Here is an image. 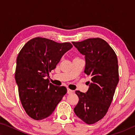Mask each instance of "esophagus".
<instances>
[{
  "instance_id": "1",
  "label": "esophagus",
  "mask_w": 135,
  "mask_h": 135,
  "mask_svg": "<svg viewBox=\"0 0 135 135\" xmlns=\"http://www.w3.org/2000/svg\"><path fill=\"white\" fill-rule=\"evenodd\" d=\"M73 92H74V90H71L70 89H67V93L68 94H71V93H73Z\"/></svg>"
}]
</instances>
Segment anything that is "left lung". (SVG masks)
<instances>
[{
	"mask_svg": "<svg viewBox=\"0 0 135 135\" xmlns=\"http://www.w3.org/2000/svg\"><path fill=\"white\" fill-rule=\"evenodd\" d=\"M80 53L84 55V72L90 78L86 93L76 90L78 104L74 108L77 117L87 124L102 119L108 111L119 81L117 55L104 40L88 38L72 42Z\"/></svg>",
	"mask_w": 135,
	"mask_h": 135,
	"instance_id": "1",
	"label": "left lung"
}]
</instances>
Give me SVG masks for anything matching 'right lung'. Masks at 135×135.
Returning a JSON list of instances; mask_svg holds the SVG:
<instances>
[{
	"label": "right lung",
	"mask_w": 135,
	"mask_h": 135,
	"mask_svg": "<svg viewBox=\"0 0 135 135\" xmlns=\"http://www.w3.org/2000/svg\"><path fill=\"white\" fill-rule=\"evenodd\" d=\"M72 47L70 43L36 37L20 51L15 78L22 105L31 118L40 120L49 117L67 93L65 87L54 85L45 79Z\"/></svg>",
	"instance_id": "right-lung-1"
}]
</instances>
